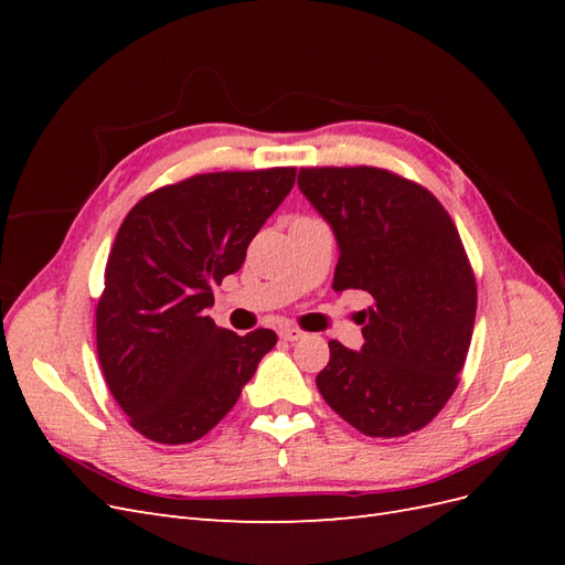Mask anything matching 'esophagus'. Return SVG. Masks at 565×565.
Listing matches in <instances>:
<instances>
[{
  "label": "esophagus",
  "instance_id": "34e87169",
  "mask_svg": "<svg viewBox=\"0 0 565 565\" xmlns=\"http://www.w3.org/2000/svg\"><path fill=\"white\" fill-rule=\"evenodd\" d=\"M280 337H282L285 341H299V339L306 337V332H301V330H297V328H282V330H280Z\"/></svg>",
  "mask_w": 565,
  "mask_h": 565
}]
</instances>
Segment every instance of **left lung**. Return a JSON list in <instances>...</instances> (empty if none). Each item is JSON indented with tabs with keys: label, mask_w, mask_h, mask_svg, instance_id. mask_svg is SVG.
<instances>
[{
	"label": "left lung",
	"mask_w": 565,
	"mask_h": 565,
	"mask_svg": "<svg viewBox=\"0 0 565 565\" xmlns=\"http://www.w3.org/2000/svg\"><path fill=\"white\" fill-rule=\"evenodd\" d=\"M297 185L334 233L332 287L372 297L361 351L330 341L320 396L365 436L413 434L452 396L471 344L476 280L452 218L377 167L301 169Z\"/></svg>",
	"instance_id": "obj_1"
}]
</instances>
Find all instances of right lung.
I'll use <instances>...</instances> for the list:
<instances>
[{"label": "right lung", "mask_w": 565, "mask_h": 565, "mask_svg": "<svg viewBox=\"0 0 565 565\" xmlns=\"http://www.w3.org/2000/svg\"><path fill=\"white\" fill-rule=\"evenodd\" d=\"M295 177V167L200 174L146 195L119 226L96 349L113 398L146 438L183 446L212 431L276 347L273 330L237 337L207 309Z\"/></svg>", "instance_id": "obj_1"}]
</instances>
